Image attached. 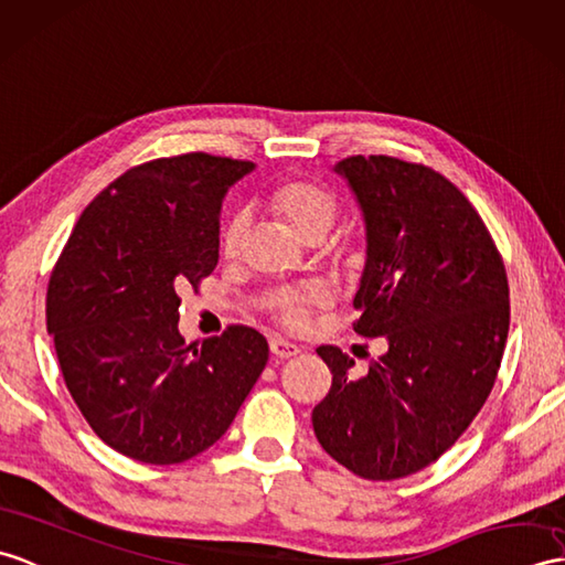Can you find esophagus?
Listing matches in <instances>:
<instances>
[{
  "label": "esophagus",
  "instance_id": "34e87169",
  "mask_svg": "<svg viewBox=\"0 0 565 565\" xmlns=\"http://www.w3.org/2000/svg\"><path fill=\"white\" fill-rule=\"evenodd\" d=\"M269 351H271V356H277V359H291V356H296V353H300V347H296L291 342H284V339H279V337H274V339H269Z\"/></svg>",
  "mask_w": 565,
  "mask_h": 565
}]
</instances>
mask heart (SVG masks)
Segmentation results:
<instances>
[{"mask_svg": "<svg viewBox=\"0 0 565 565\" xmlns=\"http://www.w3.org/2000/svg\"><path fill=\"white\" fill-rule=\"evenodd\" d=\"M269 204L274 212L291 223L300 238L322 241L332 231L334 221L342 212V202L332 188L324 182L308 178H286L279 180L269 192ZM250 212L238 206L226 218L218 233V250L226 259H238L245 250L247 235H250ZM334 257L349 269H359L365 262V243L356 235L339 241L334 245ZM330 300V291L324 284H310L300 291H284L271 298V315L288 330H303L312 308L324 306Z\"/></svg>", "mask_w": 565, "mask_h": 565, "instance_id": "obj_1", "label": "heart"}]
</instances>
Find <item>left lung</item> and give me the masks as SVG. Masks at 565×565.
Wrapping results in <instances>:
<instances>
[{"mask_svg": "<svg viewBox=\"0 0 565 565\" xmlns=\"http://www.w3.org/2000/svg\"><path fill=\"white\" fill-rule=\"evenodd\" d=\"M334 170L369 233L353 332L383 337L387 351L351 377L342 349H318L332 387L312 428L356 477L395 481L450 450L491 395L510 324L505 265L477 209L438 170L383 153Z\"/></svg>", "mask_w": 565, "mask_h": 565, "instance_id": "obj_1", "label": "left lung"}]
</instances>
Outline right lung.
Masks as SVG:
<instances>
[{
	"instance_id": "right-lung-1",
	"label": "right lung",
	"mask_w": 565,
	"mask_h": 565,
	"mask_svg": "<svg viewBox=\"0 0 565 565\" xmlns=\"http://www.w3.org/2000/svg\"><path fill=\"white\" fill-rule=\"evenodd\" d=\"M253 163L190 151L115 178L78 216L45 300L64 383L113 450L180 465L223 436L269 359L253 327L202 347L178 332L180 288L218 262V209Z\"/></svg>"
}]
</instances>
